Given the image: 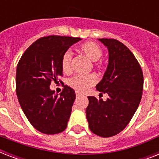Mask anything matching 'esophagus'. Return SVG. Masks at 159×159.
I'll list each match as a JSON object with an SVG mask.
<instances>
[{
  "label": "esophagus",
  "mask_w": 159,
  "mask_h": 159,
  "mask_svg": "<svg viewBox=\"0 0 159 159\" xmlns=\"http://www.w3.org/2000/svg\"><path fill=\"white\" fill-rule=\"evenodd\" d=\"M82 93H81V92H76V96H77V97H81V96H82Z\"/></svg>",
  "instance_id": "1"
}]
</instances>
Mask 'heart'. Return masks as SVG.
I'll return each mask as SVG.
<instances>
[{"instance_id": "1", "label": "heart", "mask_w": 159, "mask_h": 159, "mask_svg": "<svg viewBox=\"0 0 159 159\" xmlns=\"http://www.w3.org/2000/svg\"><path fill=\"white\" fill-rule=\"evenodd\" d=\"M80 52L89 58L91 61L95 62L96 66H100L99 62H97L102 56V49L98 44L92 42L82 43L79 47ZM72 53L70 50L65 51L61 58V67L64 72H69L72 69ZM97 82V77L94 74L75 75L67 80V85L78 92H85L89 87L95 85Z\"/></svg>"}]
</instances>
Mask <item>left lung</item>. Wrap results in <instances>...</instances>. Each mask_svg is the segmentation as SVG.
<instances>
[{"instance_id": "8db88e82", "label": "left lung", "mask_w": 159, "mask_h": 159, "mask_svg": "<svg viewBox=\"0 0 159 159\" xmlns=\"http://www.w3.org/2000/svg\"><path fill=\"white\" fill-rule=\"evenodd\" d=\"M107 47L109 63L97 91L107 93L103 101L88 97L86 116L92 133L111 137L125 128L140 103L143 76L140 64L124 43L115 39H99Z\"/></svg>"}]
</instances>
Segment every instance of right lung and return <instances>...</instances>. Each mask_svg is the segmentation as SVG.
Here are the masks:
<instances>
[{"label": "right lung", "mask_w": 159, "mask_h": 159, "mask_svg": "<svg viewBox=\"0 0 159 159\" xmlns=\"http://www.w3.org/2000/svg\"><path fill=\"white\" fill-rule=\"evenodd\" d=\"M80 38L49 35L34 42L21 56L16 68V94L28 120L46 134L67 128L76 98L74 90L64 86L60 96L51 91V82H62L61 58Z\"/></svg>", "instance_id": "add662e5"}]
</instances>
